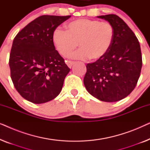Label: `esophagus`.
<instances>
[{
	"instance_id": "obj_1",
	"label": "esophagus",
	"mask_w": 150,
	"mask_h": 150,
	"mask_svg": "<svg viewBox=\"0 0 150 150\" xmlns=\"http://www.w3.org/2000/svg\"><path fill=\"white\" fill-rule=\"evenodd\" d=\"M65 62H66V64L69 67H71L74 65V61H66Z\"/></svg>"
}]
</instances>
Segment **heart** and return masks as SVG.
<instances>
[{
	"instance_id": "heart-1",
	"label": "heart",
	"mask_w": 150,
	"mask_h": 150,
	"mask_svg": "<svg viewBox=\"0 0 150 150\" xmlns=\"http://www.w3.org/2000/svg\"><path fill=\"white\" fill-rule=\"evenodd\" d=\"M52 38L55 49L63 57L70 54L79 44L81 49L71 57L98 61L103 59L111 48L115 29L108 22L81 18L67 24L65 31L55 29Z\"/></svg>"
}]
</instances>
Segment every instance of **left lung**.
Here are the masks:
<instances>
[{
    "instance_id": "8db88e82",
    "label": "left lung",
    "mask_w": 150,
    "mask_h": 150,
    "mask_svg": "<svg viewBox=\"0 0 150 150\" xmlns=\"http://www.w3.org/2000/svg\"><path fill=\"white\" fill-rule=\"evenodd\" d=\"M113 26L115 40L108 54L100 60L87 64L84 85L97 99L113 102L127 97L136 87L142 67L138 39L118 16H98Z\"/></svg>"
}]
</instances>
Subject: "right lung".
Returning a JSON list of instances; mask_svg holds the SVG:
<instances>
[{
	"label": "right lung",
	"instance_id": "add662e5",
	"mask_svg": "<svg viewBox=\"0 0 150 150\" xmlns=\"http://www.w3.org/2000/svg\"><path fill=\"white\" fill-rule=\"evenodd\" d=\"M71 16L37 18L14 38L9 56L13 85L22 98L35 104L54 99L70 69L52 44V33Z\"/></svg>",
	"mask_w": 150,
	"mask_h": 150
}]
</instances>
